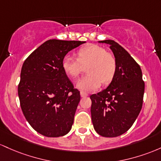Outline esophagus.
I'll use <instances>...</instances> for the list:
<instances>
[{
  "label": "esophagus",
  "mask_w": 161,
  "mask_h": 161,
  "mask_svg": "<svg viewBox=\"0 0 161 161\" xmlns=\"http://www.w3.org/2000/svg\"><path fill=\"white\" fill-rule=\"evenodd\" d=\"M80 96H81V97H87L88 93H86V92H85V91H83V90H81V91H80Z\"/></svg>",
  "instance_id": "obj_1"
}]
</instances>
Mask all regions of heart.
I'll return each mask as SVG.
<instances>
[{
    "label": "heart",
    "instance_id": "heart-1",
    "mask_svg": "<svg viewBox=\"0 0 161 161\" xmlns=\"http://www.w3.org/2000/svg\"><path fill=\"white\" fill-rule=\"evenodd\" d=\"M76 55L77 59L66 55L63 58L62 68L68 76L77 78L87 67L88 75L77 81V88L90 91L100 87L102 82L108 84L113 80L117 71L116 59L102 46H84L77 52Z\"/></svg>",
    "mask_w": 161,
    "mask_h": 161
}]
</instances>
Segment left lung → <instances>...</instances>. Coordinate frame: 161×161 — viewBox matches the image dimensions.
I'll return each mask as SVG.
<instances>
[{"mask_svg":"<svg viewBox=\"0 0 161 161\" xmlns=\"http://www.w3.org/2000/svg\"><path fill=\"white\" fill-rule=\"evenodd\" d=\"M109 44L117 61L114 78L106 89L90 97L91 119L101 136H119L131 127L143 103L144 82L140 66L130 54L113 40Z\"/></svg>","mask_w":161,"mask_h":161,"instance_id":"obj_1","label":"left lung"}]
</instances>
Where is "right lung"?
Listing matches in <instances>:
<instances>
[{"mask_svg": "<svg viewBox=\"0 0 161 161\" xmlns=\"http://www.w3.org/2000/svg\"><path fill=\"white\" fill-rule=\"evenodd\" d=\"M85 42L50 39L23 62L18 96L27 122L39 134L60 137L71 129L80 91L62 68L68 52Z\"/></svg>", "mask_w": 161, "mask_h": 161, "instance_id": "1", "label": "right lung"}]
</instances>
